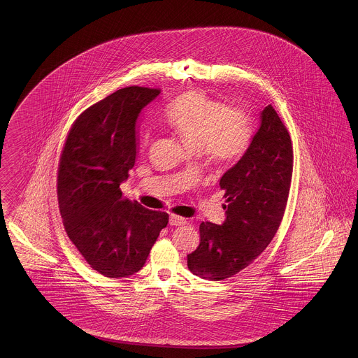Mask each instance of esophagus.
I'll return each instance as SVG.
<instances>
[{"label":"esophagus","mask_w":358,"mask_h":358,"mask_svg":"<svg viewBox=\"0 0 358 358\" xmlns=\"http://www.w3.org/2000/svg\"><path fill=\"white\" fill-rule=\"evenodd\" d=\"M169 222H171V225L180 227V225H185V224H187V219H184V217H181V216H177V215H171Z\"/></svg>","instance_id":"34e87169"}]
</instances>
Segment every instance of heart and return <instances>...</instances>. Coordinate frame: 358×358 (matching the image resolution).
I'll return each instance as SVG.
<instances>
[{
	"label": "heart",
	"mask_w": 358,
	"mask_h": 358,
	"mask_svg": "<svg viewBox=\"0 0 358 358\" xmlns=\"http://www.w3.org/2000/svg\"><path fill=\"white\" fill-rule=\"evenodd\" d=\"M165 118L192 149H201L220 162L245 154L254 136L251 120L243 111L228 108L203 91H189L178 96L166 108ZM142 139L148 145L150 133L145 131Z\"/></svg>",
	"instance_id": "heart-1"
}]
</instances>
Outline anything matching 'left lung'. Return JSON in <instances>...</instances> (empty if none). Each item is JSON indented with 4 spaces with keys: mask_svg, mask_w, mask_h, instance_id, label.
I'll use <instances>...</instances> for the list:
<instances>
[{
    "mask_svg": "<svg viewBox=\"0 0 358 358\" xmlns=\"http://www.w3.org/2000/svg\"><path fill=\"white\" fill-rule=\"evenodd\" d=\"M289 131L271 104L260 113V126L245 154L225 171V220L200 224V244L187 255L190 273L222 280L248 267L271 243L289 199L292 176Z\"/></svg>",
    "mask_w": 358,
    "mask_h": 358,
    "instance_id": "obj_1",
    "label": "left lung"
}]
</instances>
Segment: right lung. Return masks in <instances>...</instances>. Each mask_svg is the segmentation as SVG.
<instances>
[{"instance_id": "obj_1", "label": "right lung", "mask_w": 358, "mask_h": 358, "mask_svg": "<svg viewBox=\"0 0 358 358\" xmlns=\"http://www.w3.org/2000/svg\"><path fill=\"white\" fill-rule=\"evenodd\" d=\"M159 90L124 87L92 104L73 122L57 171L64 228L85 262L107 278L138 273L162 228L166 212L123 199L136 157V120Z\"/></svg>"}]
</instances>
